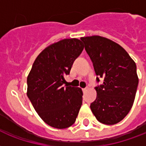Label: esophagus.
<instances>
[{
    "label": "esophagus",
    "instance_id": "esophagus-1",
    "mask_svg": "<svg viewBox=\"0 0 146 146\" xmlns=\"http://www.w3.org/2000/svg\"><path fill=\"white\" fill-rule=\"evenodd\" d=\"M88 89H89V87H86V88H83V89H82V91H83V92H86V90H88Z\"/></svg>",
    "mask_w": 146,
    "mask_h": 146
}]
</instances>
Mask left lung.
Listing matches in <instances>:
<instances>
[{
	"label": "left lung",
	"instance_id": "left-lung-1",
	"mask_svg": "<svg viewBox=\"0 0 146 146\" xmlns=\"http://www.w3.org/2000/svg\"><path fill=\"white\" fill-rule=\"evenodd\" d=\"M81 40L92 60L96 82L104 78V83L95 88L97 96L90 105L91 110L102 124H117L127 116L135 100L139 85L135 63L110 39L92 36Z\"/></svg>",
	"mask_w": 146,
	"mask_h": 146
}]
</instances>
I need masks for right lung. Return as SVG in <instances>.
Wrapping results in <instances>:
<instances>
[{"label": "right lung", "mask_w": 146, "mask_h": 146, "mask_svg": "<svg viewBox=\"0 0 146 146\" xmlns=\"http://www.w3.org/2000/svg\"><path fill=\"white\" fill-rule=\"evenodd\" d=\"M83 49L82 41L75 38L53 43L38 55L29 74L27 96L39 117L51 127L67 128L77 118L82 91L64 84Z\"/></svg>", "instance_id": "1"}]
</instances>
